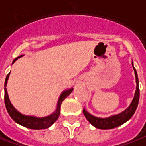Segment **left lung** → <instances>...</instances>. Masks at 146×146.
I'll return each mask as SVG.
<instances>
[{
  "label": "left lung",
  "mask_w": 146,
  "mask_h": 146,
  "mask_svg": "<svg viewBox=\"0 0 146 146\" xmlns=\"http://www.w3.org/2000/svg\"><path fill=\"white\" fill-rule=\"evenodd\" d=\"M132 65L133 67V62ZM134 69V73H135L136 82H137V87H136V92L134 98L132 101L130 106L128 107L127 109L125 111H123L122 113H119L117 115H114L107 118H99L96 117L93 115L89 113L87 111L84 109L83 110V113L85 115L86 119L89 121V122L93 125L94 127L100 129H114L116 127H118L120 125H121L122 124L125 123L127 121L131 118L132 116L134 114L137 107L138 105L140 97V90H139V83H138V77H137V73L136 71L135 68L133 67Z\"/></svg>",
  "instance_id": "left-lung-1"
}]
</instances>
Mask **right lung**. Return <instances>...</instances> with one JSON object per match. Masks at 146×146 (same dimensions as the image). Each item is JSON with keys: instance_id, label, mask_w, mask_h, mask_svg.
<instances>
[{"instance_id": "1", "label": "right lung", "mask_w": 146, "mask_h": 146, "mask_svg": "<svg viewBox=\"0 0 146 146\" xmlns=\"http://www.w3.org/2000/svg\"><path fill=\"white\" fill-rule=\"evenodd\" d=\"M21 56H22V55L15 58L13 64ZM9 74H10V73L7 75L6 79L5 81V103L7 111H8L9 116L12 117V119L17 123H18L19 125H22L24 127L31 129H46V128L51 126L52 124L57 120L59 115H60L61 103L65 100V98H67L69 94H71V92L73 91V88L65 90L60 94L58 102H57L56 110L52 114L49 115L48 117H33V116H25V115L20 113L18 111L13 107V106L11 104L10 101H9V98L8 96V92H7L6 90L7 81H8V79L9 77Z\"/></svg>"}]
</instances>
